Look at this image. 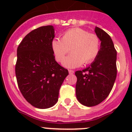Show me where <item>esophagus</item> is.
Here are the masks:
<instances>
[{
    "instance_id": "esophagus-1",
    "label": "esophagus",
    "mask_w": 132,
    "mask_h": 132,
    "mask_svg": "<svg viewBox=\"0 0 132 132\" xmlns=\"http://www.w3.org/2000/svg\"><path fill=\"white\" fill-rule=\"evenodd\" d=\"M68 71H69V73H70V74H73L74 73L73 70H68Z\"/></svg>"
}]
</instances>
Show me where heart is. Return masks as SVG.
Masks as SVG:
<instances>
[{
  "label": "heart",
  "mask_w": 132,
  "mask_h": 132,
  "mask_svg": "<svg viewBox=\"0 0 132 132\" xmlns=\"http://www.w3.org/2000/svg\"><path fill=\"white\" fill-rule=\"evenodd\" d=\"M100 41L98 36L80 28H73L65 32L61 39L52 41V48L58 62H61L70 50L72 54L64 59L62 65L75 68L85 64L91 63L98 56Z\"/></svg>",
  "instance_id": "b5f03b06"
}]
</instances>
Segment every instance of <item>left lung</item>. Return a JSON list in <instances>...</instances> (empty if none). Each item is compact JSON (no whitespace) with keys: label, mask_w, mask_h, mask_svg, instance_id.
Instances as JSON below:
<instances>
[{"label":"left lung","mask_w":132,"mask_h":132,"mask_svg":"<svg viewBox=\"0 0 132 132\" xmlns=\"http://www.w3.org/2000/svg\"><path fill=\"white\" fill-rule=\"evenodd\" d=\"M94 32L101 41L99 54L89 66L75 72L77 98L87 107L97 105L107 98L117 75V52L111 38L97 27Z\"/></svg>","instance_id":"obj_1"}]
</instances>
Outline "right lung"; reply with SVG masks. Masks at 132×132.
I'll use <instances>...</instances> for the list:
<instances>
[{
  "instance_id": "add662e5",
  "label": "right lung",
  "mask_w": 132,
  "mask_h": 132,
  "mask_svg": "<svg viewBox=\"0 0 132 132\" xmlns=\"http://www.w3.org/2000/svg\"><path fill=\"white\" fill-rule=\"evenodd\" d=\"M52 25L32 30L17 48L15 73L25 99L34 107L48 109L58 101L59 92L68 71L56 62L52 48Z\"/></svg>"
}]
</instances>
